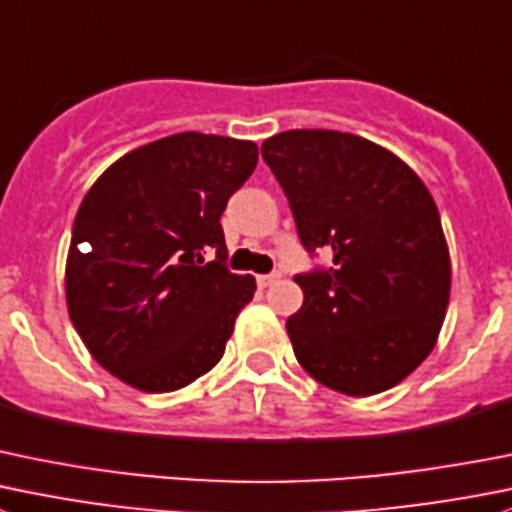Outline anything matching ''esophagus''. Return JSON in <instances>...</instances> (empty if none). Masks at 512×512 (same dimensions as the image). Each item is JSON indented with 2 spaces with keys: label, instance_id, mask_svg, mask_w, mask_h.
I'll list each match as a JSON object with an SVG mask.
<instances>
[{
  "label": "esophagus",
  "instance_id": "obj_1",
  "mask_svg": "<svg viewBox=\"0 0 512 512\" xmlns=\"http://www.w3.org/2000/svg\"><path fill=\"white\" fill-rule=\"evenodd\" d=\"M277 280H280V272H270V275H260V277H257V282H260V287L275 285Z\"/></svg>",
  "mask_w": 512,
  "mask_h": 512
}]
</instances>
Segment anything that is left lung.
I'll list each match as a JSON object with an SVG mask.
<instances>
[{"label": "left lung", "mask_w": 512, "mask_h": 512, "mask_svg": "<svg viewBox=\"0 0 512 512\" xmlns=\"http://www.w3.org/2000/svg\"><path fill=\"white\" fill-rule=\"evenodd\" d=\"M302 247L332 265L297 275L287 317L297 362L352 398L403 382L435 347L450 300V252L433 195L400 157L335 130L262 142Z\"/></svg>", "instance_id": "obj_1"}]
</instances>
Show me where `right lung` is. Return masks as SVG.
<instances>
[{"instance_id":"1","label":"right lung","mask_w":512,"mask_h":512,"mask_svg":"<svg viewBox=\"0 0 512 512\" xmlns=\"http://www.w3.org/2000/svg\"><path fill=\"white\" fill-rule=\"evenodd\" d=\"M255 167V142L180 132L119 157L84 195L67 310L94 360L130 388L172 393L225 355L257 285L227 270L220 217Z\"/></svg>"}]
</instances>
